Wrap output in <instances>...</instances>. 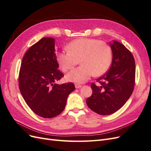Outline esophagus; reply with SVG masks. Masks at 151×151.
<instances>
[{
	"mask_svg": "<svg viewBox=\"0 0 151 151\" xmlns=\"http://www.w3.org/2000/svg\"><path fill=\"white\" fill-rule=\"evenodd\" d=\"M75 87H76V89H79V88H81L82 86L80 85V84H75Z\"/></svg>",
	"mask_w": 151,
	"mask_h": 151,
	"instance_id": "1",
	"label": "esophagus"
}]
</instances>
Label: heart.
<instances>
[{
    "label": "heart",
    "instance_id": "b5f03b06",
    "mask_svg": "<svg viewBox=\"0 0 151 151\" xmlns=\"http://www.w3.org/2000/svg\"><path fill=\"white\" fill-rule=\"evenodd\" d=\"M67 50L59 52L57 59L63 72L78 64L82 65L66 76L68 81L83 83L93 74L99 76L106 72L112 58L111 48L103 41L92 38H79L67 45Z\"/></svg>",
    "mask_w": 151,
    "mask_h": 151
}]
</instances>
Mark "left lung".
<instances>
[{"mask_svg":"<svg viewBox=\"0 0 151 151\" xmlns=\"http://www.w3.org/2000/svg\"><path fill=\"white\" fill-rule=\"evenodd\" d=\"M113 53L109 70L97 79L96 86L91 84L93 94L86 99L88 107L101 115H111L120 109L134 91L135 63L131 52L122 43H110Z\"/></svg>","mask_w":151,"mask_h":151,"instance_id":"left-lung-1","label":"left lung"}]
</instances>
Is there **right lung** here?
I'll list each match as a JSON object with an SVG mask.
<instances>
[{
    "instance_id": "1",
    "label": "right lung",
    "mask_w": 151,
    "mask_h": 151,
    "mask_svg": "<svg viewBox=\"0 0 151 151\" xmlns=\"http://www.w3.org/2000/svg\"><path fill=\"white\" fill-rule=\"evenodd\" d=\"M55 50V40L43 38L31 46L22 58L19 74L20 92L36 115L56 116L64 109L68 96L75 89L72 83H55L63 76Z\"/></svg>"
}]
</instances>
